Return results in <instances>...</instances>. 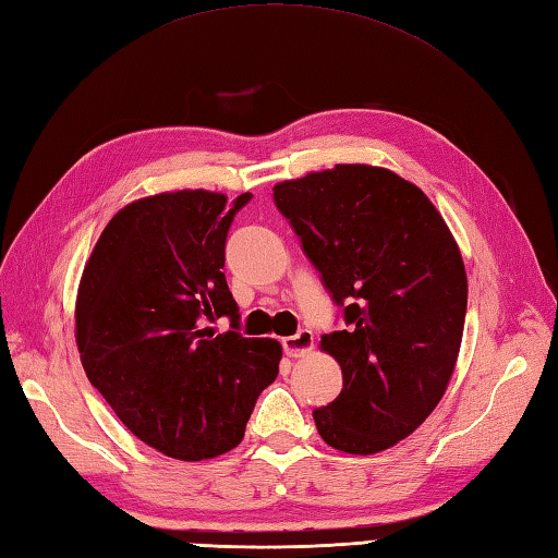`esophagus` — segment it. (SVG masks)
I'll list each match as a JSON object with an SVG mask.
<instances>
[{
  "label": "esophagus",
  "mask_w": 558,
  "mask_h": 558,
  "mask_svg": "<svg viewBox=\"0 0 558 558\" xmlns=\"http://www.w3.org/2000/svg\"><path fill=\"white\" fill-rule=\"evenodd\" d=\"M281 349H283V353L291 355V357L303 355L305 351L313 349V331L301 329L299 333H293V337L281 339Z\"/></svg>",
  "instance_id": "34e87169"
}]
</instances>
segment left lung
Segmentation results:
<instances>
[{"mask_svg":"<svg viewBox=\"0 0 558 558\" xmlns=\"http://www.w3.org/2000/svg\"><path fill=\"white\" fill-rule=\"evenodd\" d=\"M275 205L343 317L322 337L343 389L313 411L319 437L389 449L435 411L461 349L468 279L451 231L417 185L367 165L283 181Z\"/></svg>","mask_w":558,"mask_h":558,"instance_id":"obj_1","label":"left lung"}]
</instances>
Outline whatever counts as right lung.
Here are the masks:
<instances>
[{"instance_id": "right-lung-1", "label": "right lung", "mask_w": 558, "mask_h": 558, "mask_svg": "<svg viewBox=\"0 0 558 558\" xmlns=\"http://www.w3.org/2000/svg\"><path fill=\"white\" fill-rule=\"evenodd\" d=\"M251 193L179 191L111 217L83 269L76 341L93 387L147 447L203 461L243 439L279 373L275 339H245L227 287V236ZM230 331L215 335L217 318Z\"/></svg>"}]
</instances>
